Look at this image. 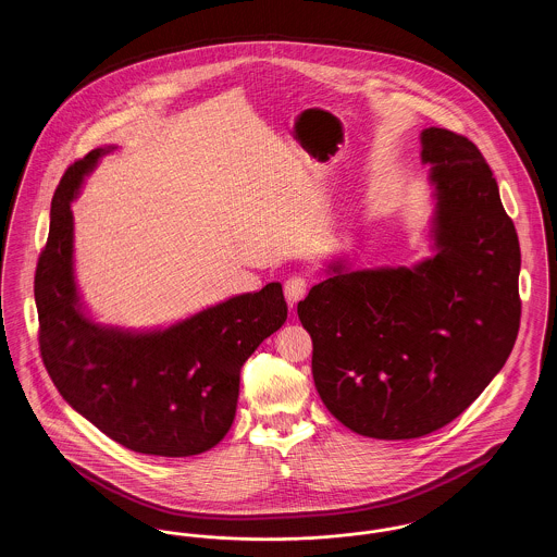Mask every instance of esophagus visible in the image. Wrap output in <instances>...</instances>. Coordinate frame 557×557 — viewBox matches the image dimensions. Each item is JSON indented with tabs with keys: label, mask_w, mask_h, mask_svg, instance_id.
Wrapping results in <instances>:
<instances>
[{
	"label": "esophagus",
	"mask_w": 557,
	"mask_h": 557,
	"mask_svg": "<svg viewBox=\"0 0 557 557\" xmlns=\"http://www.w3.org/2000/svg\"><path fill=\"white\" fill-rule=\"evenodd\" d=\"M307 280L302 277V275H292L286 280V284H284V294H286V300H288V305H296L298 300H302L305 298V294H307Z\"/></svg>",
	"instance_id": "34e87169"
}]
</instances>
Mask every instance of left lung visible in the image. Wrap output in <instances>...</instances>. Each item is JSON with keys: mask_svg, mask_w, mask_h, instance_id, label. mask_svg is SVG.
Returning a JSON list of instances; mask_svg holds the SVG:
<instances>
[{"mask_svg": "<svg viewBox=\"0 0 557 557\" xmlns=\"http://www.w3.org/2000/svg\"><path fill=\"white\" fill-rule=\"evenodd\" d=\"M436 187V255L332 275L298 302L327 411L361 436L420 438L461 416L504 368L518 330L520 242L468 137L422 132Z\"/></svg>", "mask_w": 557, "mask_h": 557, "instance_id": "left-lung-1", "label": "left lung"}]
</instances>
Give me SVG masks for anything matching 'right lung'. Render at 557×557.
<instances>
[{"instance_id": "1", "label": "right lung", "mask_w": 557, "mask_h": 557, "mask_svg": "<svg viewBox=\"0 0 557 557\" xmlns=\"http://www.w3.org/2000/svg\"><path fill=\"white\" fill-rule=\"evenodd\" d=\"M102 154L98 148L73 162L53 191L50 236L35 269L41 359L62 398L114 443L144 455H198L232 428L242 366L288 318L282 284L162 332L132 334L85 318L71 200Z\"/></svg>"}]
</instances>
